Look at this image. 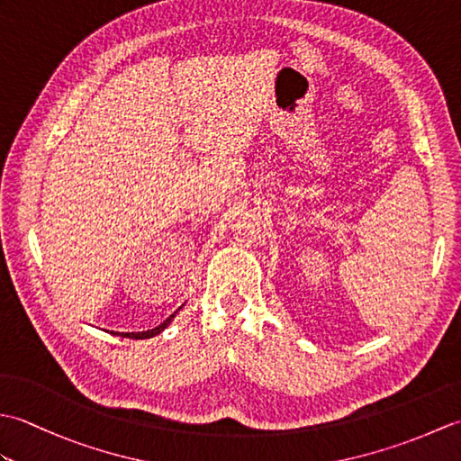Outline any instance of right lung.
<instances>
[{"mask_svg": "<svg viewBox=\"0 0 461 461\" xmlns=\"http://www.w3.org/2000/svg\"><path fill=\"white\" fill-rule=\"evenodd\" d=\"M180 309H182V307H180ZM180 309H178V311H180ZM178 311H174L168 319H166L164 322H160L158 327L150 329V330H142V332H113V335H121V337H126V339H150V337H156V335H160V332L170 325L172 319L176 317V312H178Z\"/></svg>", "mask_w": 461, "mask_h": 461, "instance_id": "add662e5", "label": "right lung"}]
</instances>
